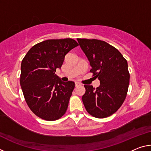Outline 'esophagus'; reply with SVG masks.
<instances>
[{
  "instance_id": "obj_1",
  "label": "esophagus",
  "mask_w": 151,
  "mask_h": 151,
  "mask_svg": "<svg viewBox=\"0 0 151 151\" xmlns=\"http://www.w3.org/2000/svg\"><path fill=\"white\" fill-rule=\"evenodd\" d=\"M81 85V84L79 83H75V86L76 87H78V86H80Z\"/></svg>"
}]
</instances>
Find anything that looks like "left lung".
<instances>
[{
    "label": "left lung",
    "instance_id": "left-lung-1",
    "mask_svg": "<svg viewBox=\"0 0 151 151\" xmlns=\"http://www.w3.org/2000/svg\"><path fill=\"white\" fill-rule=\"evenodd\" d=\"M77 40L90 62V72L101 84L96 88L84 85L83 104L91 115L106 118L118 111L126 99L130 81L127 61L115 47L103 40Z\"/></svg>",
    "mask_w": 151,
    "mask_h": 151
}]
</instances>
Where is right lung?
<instances>
[{"label": "right lung", "mask_w": 151, "mask_h": 151, "mask_svg": "<svg viewBox=\"0 0 151 151\" xmlns=\"http://www.w3.org/2000/svg\"><path fill=\"white\" fill-rule=\"evenodd\" d=\"M77 46L70 38L47 40L33 46L22 59L20 86L27 105L39 118L52 121L65 114L75 84L62 82L55 72Z\"/></svg>", "instance_id": "right-lung-1"}]
</instances>
